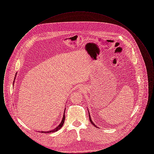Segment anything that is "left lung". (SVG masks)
<instances>
[{"instance_id":"1","label":"left lung","mask_w":154,"mask_h":154,"mask_svg":"<svg viewBox=\"0 0 154 154\" xmlns=\"http://www.w3.org/2000/svg\"><path fill=\"white\" fill-rule=\"evenodd\" d=\"M89 121H90V122H91V123L92 124V125H94L95 126L96 128L97 127L94 124V123L92 122V121L91 120V117H90V114H89Z\"/></svg>"}]
</instances>
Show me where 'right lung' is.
Here are the masks:
<instances>
[{
	"label": "right lung",
	"instance_id": "1",
	"mask_svg": "<svg viewBox=\"0 0 154 154\" xmlns=\"http://www.w3.org/2000/svg\"><path fill=\"white\" fill-rule=\"evenodd\" d=\"M65 112H64V114H63V119H62V121H61V122H60V124L56 128H55L54 130H52L51 131H48V132H41L42 133H52V132H57V131H58V130H59L62 127V126H63V125L64 124V122H65Z\"/></svg>",
	"mask_w": 154,
	"mask_h": 154
}]
</instances>
